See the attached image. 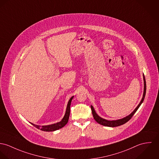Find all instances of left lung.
<instances>
[{"instance_id": "1", "label": "left lung", "mask_w": 159, "mask_h": 159, "mask_svg": "<svg viewBox=\"0 0 159 159\" xmlns=\"http://www.w3.org/2000/svg\"><path fill=\"white\" fill-rule=\"evenodd\" d=\"M143 80H144V91H143V98L141 99V101L140 102V104H139V106L137 107V108L128 116H127L126 117L120 119V120H113V121H108L105 119H103L102 118H101L95 111L93 107L91 106V111H92V114L93 116L94 119L95 120V121L98 123L104 126H107V127H117V126H120L121 125H123L124 124L126 123L128 121H129L132 117L133 116V115L135 114V113L137 111V110L139 109V108L140 107V106H141L142 102L144 101L145 95H146V80H145V77L144 75L143 74Z\"/></svg>"}]
</instances>
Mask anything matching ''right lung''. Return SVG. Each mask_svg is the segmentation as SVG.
Wrapping results in <instances>:
<instances>
[{
	"label": "right lung",
	"instance_id": "right-lung-1",
	"mask_svg": "<svg viewBox=\"0 0 159 159\" xmlns=\"http://www.w3.org/2000/svg\"><path fill=\"white\" fill-rule=\"evenodd\" d=\"M73 97L74 96H72L69 100L68 105H67V107H66V113L65 114L63 118L61 120V121L60 122L53 124H51V125H42V126L35 125L34 124H31L33 125H34L36 128L40 129L41 130H43V131H46V132H52V131H55L59 129L62 128L68 122V120H69V117H70V106H71V101H72Z\"/></svg>",
	"mask_w": 159,
	"mask_h": 159
}]
</instances>
